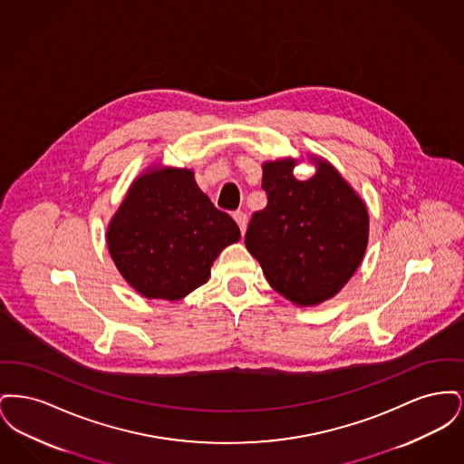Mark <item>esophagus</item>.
Wrapping results in <instances>:
<instances>
[{
	"mask_svg": "<svg viewBox=\"0 0 464 464\" xmlns=\"http://www.w3.org/2000/svg\"><path fill=\"white\" fill-rule=\"evenodd\" d=\"M233 219L237 221V224L240 226V231L245 233V229H246V214H243L240 210H237V212H233Z\"/></svg>",
	"mask_w": 464,
	"mask_h": 464,
	"instance_id": "1",
	"label": "esophagus"
}]
</instances>
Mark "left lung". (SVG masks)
Masks as SVG:
<instances>
[{
  "mask_svg": "<svg viewBox=\"0 0 464 464\" xmlns=\"http://www.w3.org/2000/svg\"><path fill=\"white\" fill-rule=\"evenodd\" d=\"M292 160L267 161V205L248 222L245 245L269 285L288 301L313 306L353 276L369 240V214L327 161L308 180L292 176Z\"/></svg>",
  "mask_w": 464,
  "mask_h": 464,
  "instance_id": "1",
  "label": "left lung"
}]
</instances>
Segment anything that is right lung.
I'll use <instances>...</instances> for the list:
<instances>
[{
    "mask_svg": "<svg viewBox=\"0 0 464 464\" xmlns=\"http://www.w3.org/2000/svg\"><path fill=\"white\" fill-rule=\"evenodd\" d=\"M240 229L201 193L191 170L139 177L108 229L121 276L148 299L177 301L203 285L222 248Z\"/></svg>",
    "mask_w": 464,
    "mask_h": 464,
    "instance_id": "add662e5",
    "label": "right lung"
}]
</instances>
